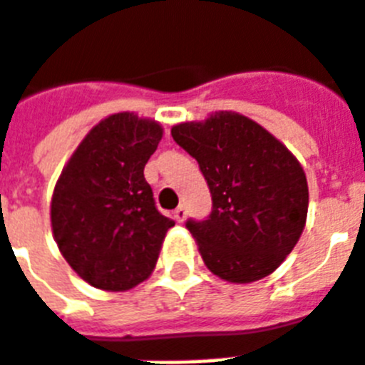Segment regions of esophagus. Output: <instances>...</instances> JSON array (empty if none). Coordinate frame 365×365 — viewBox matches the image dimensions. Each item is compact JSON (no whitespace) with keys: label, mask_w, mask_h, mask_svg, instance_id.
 Masks as SVG:
<instances>
[{"label":"esophagus","mask_w":365,"mask_h":365,"mask_svg":"<svg viewBox=\"0 0 365 365\" xmlns=\"http://www.w3.org/2000/svg\"><path fill=\"white\" fill-rule=\"evenodd\" d=\"M185 207H183V205H180V207L176 208V210H174V220H176V222H183V220H185Z\"/></svg>","instance_id":"obj_1"}]
</instances>
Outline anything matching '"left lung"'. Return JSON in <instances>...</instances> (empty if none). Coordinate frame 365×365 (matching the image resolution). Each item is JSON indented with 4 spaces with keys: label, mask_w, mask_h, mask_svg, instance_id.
Instances as JSON below:
<instances>
[{
    "label": "left lung",
    "mask_w": 365,
    "mask_h": 365,
    "mask_svg": "<svg viewBox=\"0 0 365 365\" xmlns=\"http://www.w3.org/2000/svg\"><path fill=\"white\" fill-rule=\"evenodd\" d=\"M172 138L199 163L212 195L208 218L185 222L207 268L230 283L272 274L294 249L308 214L306 174L293 153L232 110L182 122Z\"/></svg>",
    "instance_id": "8db88e82"
}]
</instances>
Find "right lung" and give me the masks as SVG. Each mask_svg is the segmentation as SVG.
<instances>
[{
	"label": "right lung",
	"instance_id": "obj_1",
	"mask_svg": "<svg viewBox=\"0 0 365 365\" xmlns=\"http://www.w3.org/2000/svg\"><path fill=\"white\" fill-rule=\"evenodd\" d=\"M163 128L133 113L107 116L61 172L51 227L61 255L83 282L128 291L147 279L174 220L158 212L143 176Z\"/></svg>",
	"mask_w": 365,
	"mask_h": 365
}]
</instances>
